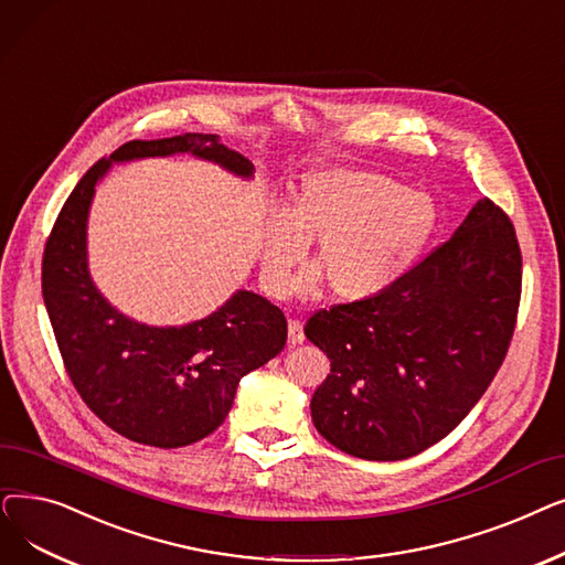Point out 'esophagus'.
I'll return each instance as SVG.
<instances>
[{
	"label": "esophagus",
	"instance_id": "esophagus-1",
	"mask_svg": "<svg viewBox=\"0 0 565 565\" xmlns=\"http://www.w3.org/2000/svg\"><path fill=\"white\" fill-rule=\"evenodd\" d=\"M306 333H303V324L299 319H291L289 321V347H299L303 344Z\"/></svg>",
	"mask_w": 565,
	"mask_h": 565
}]
</instances>
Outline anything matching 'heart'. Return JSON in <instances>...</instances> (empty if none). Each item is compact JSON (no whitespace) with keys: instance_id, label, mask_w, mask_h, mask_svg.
<instances>
[{"instance_id":"obj_1","label":"heart","mask_w":565,"mask_h":565,"mask_svg":"<svg viewBox=\"0 0 565 565\" xmlns=\"http://www.w3.org/2000/svg\"><path fill=\"white\" fill-rule=\"evenodd\" d=\"M439 225L427 193L380 172L327 168L306 174L285 216L268 225L262 271L276 294L289 291L294 271L317 238V266L342 301H363L407 276ZM321 280L308 276L306 289Z\"/></svg>"}]
</instances>
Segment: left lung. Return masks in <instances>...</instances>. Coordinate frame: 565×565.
I'll return each mask as SVG.
<instances>
[{
    "label": "left lung",
    "instance_id": "1",
    "mask_svg": "<svg viewBox=\"0 0 565 565\" xmlns=\"http://www.w3.org/2000/svg\"><path fill=\"white\" fill-rule=\"evenodd\" d=\"M520 291L515 227L482 198L393 287L308 319V340L331 361L310 402L317 433L377 462L407 460L441 441L501 367Z\"/></svg>",
    "mask_w": 565,
    "mask_h": 565
}]
</instances>
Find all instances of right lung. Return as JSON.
I'll list each match as a JSON object with an SVG mask.
<instances>
[{
	"instance_id": "add662e5",
	"label": "right lung",
	"mask_w": 565,
	"mask_h": 565,
	"mask_svg": "<svg viewBox=\"0 0 565 565\" xmlns=\"http://www.w3.org/2000/svg\"><path fill=\"white\" fill-rule=\"evenodd\" d=\"M191 153L253 179V163L218 136L183 132L132 140L100 158L62 206L43 253V301L73 386L121 437L179 448L211 435L232 409L244 374L282 352L287 319L278 306L238 289L204 319L149 327L119 312L92 280L87 221L98 181L113 163Z\"/></svg>"
}]
</instances>
